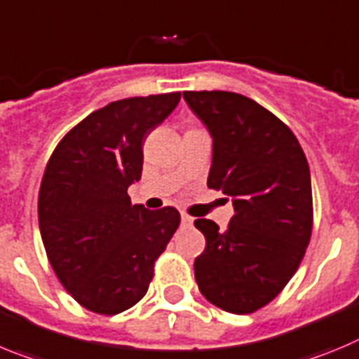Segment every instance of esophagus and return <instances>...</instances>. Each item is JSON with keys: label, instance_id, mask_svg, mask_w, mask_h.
Listing matches in <instances>:
<instances>
[{"label": "esophagus", "instance_id": "1", "mask_svg": "<svg viewBox=\"0 0 359 359\" xmlns=\"http://www.w3.org/2000/svg\"><path fill=\"white\" fill-rule=\"evenodd\" d=\"M194 219L190 215H187V213H182V226H192Z\"/></svg>", "mask_w": 359, "mask_h": 359}]
</instances>
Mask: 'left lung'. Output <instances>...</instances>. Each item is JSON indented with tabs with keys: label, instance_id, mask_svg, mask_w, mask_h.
I'll list each match as a JSON object with an SVG mask.
<instances>
[{
	"label": "left lung",
	"instance_id": "obj_1",
	"mask_svg": "<svg viewBox=\"0 0 359 359\" xmlns=\"http://www.w3.org/2000/svg\"><path fill=\"white\" fill-rule=\"evenodd\" d=\"M213 139L208 187L231 197L235 215L220 231L194 224L206 248L194 262L201 294L229 313H252L297 271L313 224L308 160L290 128L256 101L224 90L183 92Z\"/></svg>",
	"mask_w": 359,
	"mask_h": 359
}]
</instances>
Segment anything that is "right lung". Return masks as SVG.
Returning a JSON list of instances; mask_svg holds the SVG:
<instances>
[{"label": "right lung", "instance_id": "add662e5", "mask_svg": "<svg viewBox=\"0 0 359 359\" xmlns=\"http://www.w3.org/2000/svg\"><path fill=\"white\" fill-rule=\"evenodd\" d=\"M182 92L114 101L58 142L39 192L46 255L65 290L94 313L115 315L146 295L158 256L180 226L172 206L131 205L142 142Z\"/></svg>", "mask_w": 359, "mask_h": 359}]
</instances>
